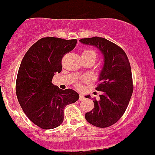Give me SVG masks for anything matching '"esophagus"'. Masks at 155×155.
<instances>
[{
  "label": "esophagus",
  "mask_w": 155,
  "mask_h": 155,
  "mask_svg": "<svg viewBox=\"0 0 155 155\" xmlns=\"http://www.w3.org/2000/svg\"><path fill=\"white\" fill-rule=\"evenodd\" d=\"M85 97L83 96V94H79V101H83Z\"/></svg>",
  "instance_id": "1"
}]
</instances>
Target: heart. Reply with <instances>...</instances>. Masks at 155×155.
I'll return each instance as SVG.
<instances>
[{
    "label": "heart",
    "mask_w": 155,
    "mask_h": 155,
    "mask_svg": "<svg viewBox=\"0 0 155 155\" xmlns=\"http://www.w3.org/2000/svg\"><path fill=\"white\" fill-rule=\"evenodd\" d=\"M82 56H91L93 58H96V53L94 51L91 50V49H86V50H84L83 52H82ZM88 78L85 77V80H88ZM77 87H80V85L79 84H77Z\"/></svg>",
    "instance_id": "obj_1"
}]
</instances>
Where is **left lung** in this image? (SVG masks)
<instances>
[{"instance_id": "8db88e82", "label": "left lung", "mask_w": 155, "mask_h": 155, "mask_svg": "<svg viewBox=\"0 0 155 155\" xmlns=\"http://www.w3.org/2000/svg\"><path fill=\"white\" fill-rule=\"evenodd\" d=\"M80 42L97 47L102 52L104 64L96 90L101 91L98 100L94 97V108L85 114L91 125L106 128L114 125L124 115L133 91L131 67L125 51L117 45L101 37L82 38ZM90 98L91 96H85Z\"/></svg>"}]
</instances>
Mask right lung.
I'll use <instances>...</instances> for the list:
<instances>
[{"label":"right lung","instance_id":"obj_1","mask_svg":"<svg viewBox=\"0 0 155 155\" xmlns=\"http://www.w3.org/2000/svg\"><path fill=\"white\" fill-rule=\"evenodd\" d=\"M77 40L42 38L25 53L18 71L16 92L25 115L43 130L59 127L67 105L75 103L79 94L62 90L52 83L55 73L62 70V58L76 46Z\"/></svg>","mask_w":155,"mask_h":155}]
</instances>
